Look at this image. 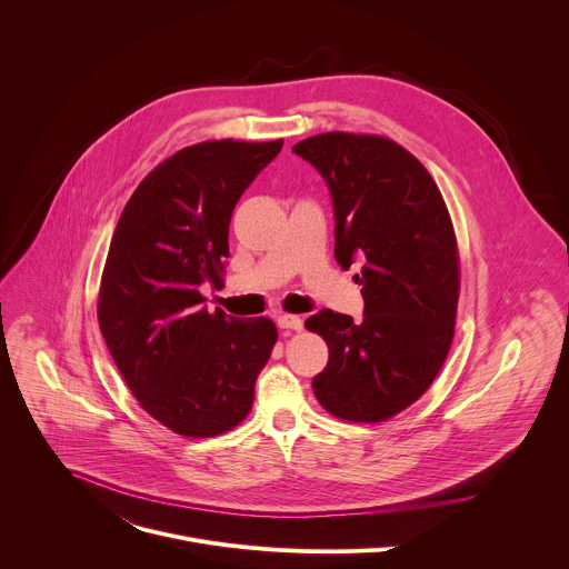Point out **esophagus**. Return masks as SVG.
Here are the masks:
<instances>
[{"label": "esophagus", "instance_id": "1", "mask_svg": "<svg viewBox=\"0 0 569 569\" xmlns=\"http://www.w3.org/2000/svg\"><path fill=\"white\" fill-rule=\"evenodd\" d=\"M279 329H290V331H301L303 329V319L297 315H279L277 317Z\"/></svg>", "mask_w": 569, "mask_h": 569}]
</instances>
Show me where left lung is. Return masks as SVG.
I'll use <instances>...</instances> for the list:
<instances>
[{
  "instance_id": "8db88e82",
  "label": "left lung",
  "mask_w": 569,
  "mask_h": 569,
  "mask_svg": "<svg viewBox=\"0 0 569 569\" xmlns=\"http://www.w3.org/2000/svg\"><path fill=\"white\" fill-rule=\"evenodd\" d=\"M292 152L329 187L338 263H362L360 321L329 308L306 319L331 353L312 391L340 419L385 421L423 396L452 345L459 261L446 202L421 161L385 137L327 132Z\"/></svg>"
}]
</instances>
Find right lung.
Masks as SVG:
<instances>
[{
  "label": "right lung",
  "instance_id": "right-lung-1",
  "mask_svg": "<svg viewBox=\"0 0 569 569\" xmlns=\"http://www.w3.org/2000/svg\"><path fill=\"white\" fill-rule=\"evenodd\" d=\"M283 141H202L148 173L128 200L99 292L103 340L141 408L182 437L246 419L277 327L207 310L220 286L236 202Z\"/></svg>",
  "mask_w": 569,
  "mask_h": 569
}]
</instances>
